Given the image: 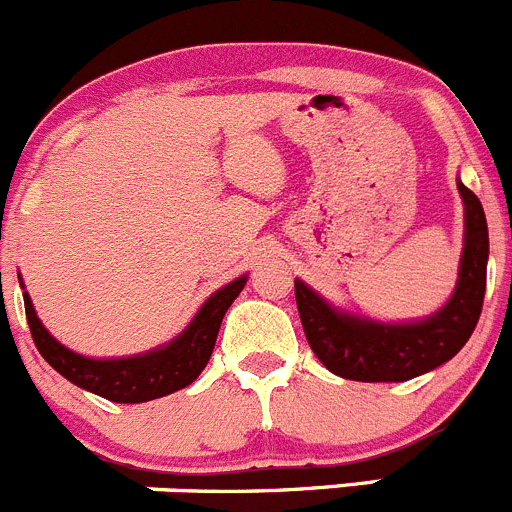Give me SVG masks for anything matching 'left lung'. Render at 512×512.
<instances>
[{"instance_id": "left-lung-1", "label": "left lung", "mask_w": 512, "mask_h": 512, "mask_svg": "<svg viewBox=\"0 0 512 512\" xmlns=\"http://www.w3.org/2000/svg\"><path fill=\"white\" fill-rule=\"evenodd\" d=\"M465 204V249L453 298L435 316L418 323H376L338 313L296 281V306L303 333L318 361L348 381H408L450 361L475 331L485 298L488 224L483 204L458 184Z\"/></svg>"}]
</instances>
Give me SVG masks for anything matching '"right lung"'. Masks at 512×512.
<instances>
[{"mask_svg": "<svg viewBox=\"0 0 512 512\" xmlns=\"http://www.w3.org/2000/svg\"><path fill=\"white\" fill-rule=\"evenodd\" d=\"M244 286L246 276H241L231 281L229 286L221 288V291H216L201 306V311L196 313L189 328L176 341H171L169 346L156 348V351L144 353V356L111 358V361L84 358L64 348L59 341H54L37 318V313H34L27 293H24V311H27L34 346L39 348L44 361L54 371L62 373L67 381L106 398V401L144 403L181 391V388H186L199 378V373L209 363L211 351H214L221 321H224L226 311H229V306Z\"/></svg>", "mask_w": 512, "mask_h": 512, "instance_id": "obj_1", "label": "right lung"}]
</instances>
